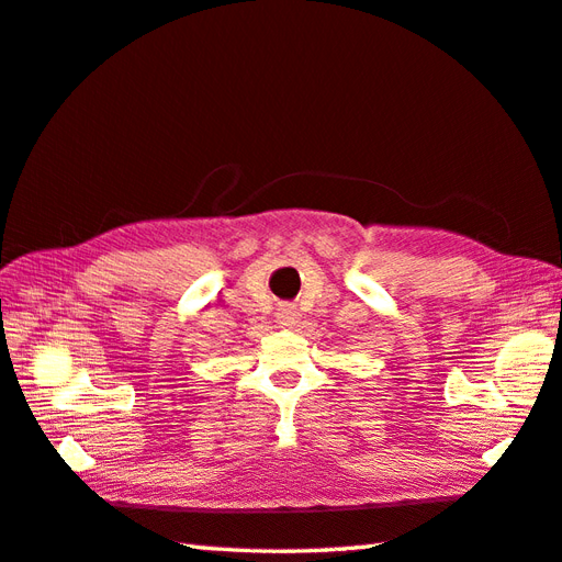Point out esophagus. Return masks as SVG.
Here are the masks:
<instances>
[{"label":"esophagus","instance_id":"34e87169","mask_svg":"<svg viewBox=\"0 0 562 562\" xmlns=\"http://www.w3.org/2000/svg\"><path fill=\"white\" fill-rule=\"evenodd\" d=\"M296 308L294 306H282L280 308V313H278V318H280V325H284V327H292L294 323H296Z\"/></svg>","mask_w":562,"mask_h":562}]
</instances>
